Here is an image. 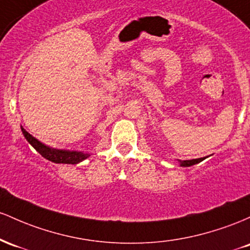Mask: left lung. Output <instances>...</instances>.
Segmentation results:
<instances>
[{
	"label": "left lung",
	"mask_w": 250,
	"mask_h": 250,
	"mask_svg": "<svg viewBox=\"0 0 250 250\" xmlns=\"http://www.w3.org/2000/svg\"><path fill=\"white\" fill-rule=\"evenodd\" d=\"M203 159L204 158H197V159H191V161H181L179 163H181L182 167H191L193 164H197V163L202 162Z\"/></svg>",
	"instance_id": "1"
}]
</instances>
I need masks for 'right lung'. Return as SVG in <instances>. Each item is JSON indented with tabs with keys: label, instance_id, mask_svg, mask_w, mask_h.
Instances as JSON below:
<instances>
[{
	"label": "right lung",
	"instance_id": "obj_1",
	"mask_svg": "<svg viewBox=\"0 0 250 250\" xmlns=\"http://www.w3.org/2000/svg\"><path fill=\"white\" fill-rule=\"evenodd\" d=\"M22 133L26 137L30 145L38 151L42 157H44L48 161L53 163H63V164H77V163L83 162L89 157L88 153L77 152V151H64V150H57V148H50L39 142L38 139L34 138L30 133H28L23 127H21Z\"/></svg>",
	"mask_w": 250,
	"mask_h": 250
}]
</instances>
